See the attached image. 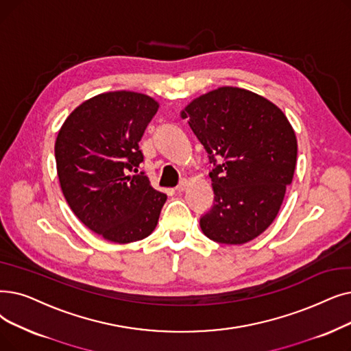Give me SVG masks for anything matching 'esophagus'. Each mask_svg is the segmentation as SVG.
I'll return each instance as SVG.
<instances>
[{
	"label": "esophagus",
	"mask_w": 351,
	"mask_h": 351,
	"mask_svg": "<svg viewBox=\"0 0 351 351\" xmlns=\"http://www.w3.org/2000/svg\"><path fill=\"white\" fill-rule=\"evenodd\" d=\"M186 186H188V180L186 179H182L180 182H179V185L175 188L178 192H184L185 189H186Z\"/></svg>",
	"instance_id": "esophagus-1"
}]
</instances>
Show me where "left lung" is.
<instances>
[{"instance_id": "8db88e82", "label": "left lung", "mask_w": 351, "mask_h": 351, "mask_svg": "<svg viewBox=\"0 0 351 351\" xmlns=\"http://www.w3.org/2000/svg\"><path fill=\"white\" fill-rule=\"evenodd\" d=\"M206 150L213 205L201 217L212 241L241 245L276 219L297 163V139L269 100L238 87H221L182 112Z\"/></svg>"}]
</instances>
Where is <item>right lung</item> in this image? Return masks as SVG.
I'll return each instance as SVG.
<instances>
[{"label":"right lung","mask_w":351,"mask_h":351,"mask_svg":"<svg viewBox=\"0 0 351 351\" xmlns=\"http://www.w3.org/2000/svg\"><path fill=\"white\" fill-rule=\"evenodd\" d=\"M158 108L149 96L110 91L82 103L58 132L54 154L66 201L108 241H141L158 225L166 195L137 173L139 142Z\"/></svg>","instance_id":"right-lung-1"}]
</instances>
